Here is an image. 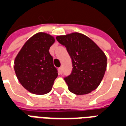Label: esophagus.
Listing matches in <instances>:
<instances>
[{
    "mask_svg": "<svg viewBox=\"0 0 126 126\" xmlns=\"http://www.w3.org/2000/svg\"><path fill=\"white\" fill-rule=\"evenodd\" d=\"M59 73L60 74H63V67H59Z\"/></svg>",
    "mask_w": 126,
    "mask_h": 126,
    "instance_id": "obj_1",
    "label": "esophagus"
}]
</instances>
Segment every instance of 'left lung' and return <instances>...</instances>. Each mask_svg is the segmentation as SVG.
<instances>
[{"mask_svg": "<svg viewBox=\"0 0 126 126\" xmlns=\"http://www.w3.org/2000/svg\"><path fill=\"white\" fill-rule=\"evenodd\" d=\"M57 40L66 47L72 61L71 74L64 78L69 90L78 95L94 90L102 81L107 69V57L103 50L82 33L59 36Z\"/></svg>", "mask_w": 126, "mask_h": 126, "instance_id": "8db88e82", "label": "left lung"}]
</instances>
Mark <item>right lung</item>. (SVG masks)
Returning a JSON list of instances; mask_svg holds the SVG:
<instances>
[{
	"label": "right lung",
	"instance_id": "right-lung-1",
	"mask_svg": "<svg viewBox=\"0 0 126 126\" xmlns=\"http://www.w3.org/2000/svg\"><path fill=\"white\" fill-rule=\"evenodd\" d=\"M54 42V38L48 33H36L26 42L15 58L14 69L17 78L31 93H49L57 78V69L49 52Z\"/></svg>",
	"mask_w": 126,
	"mask_h": 126
}]
</instances>
